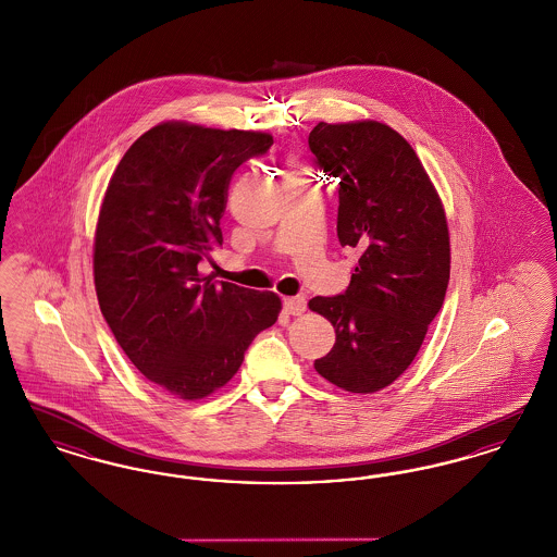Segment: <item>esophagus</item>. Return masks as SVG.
Returning <instances> with one entry per match:
<instances>
[{
	"instance_id": "34e87169",
	"label": "esophagus",
	"mask_w": 557,
	"mask_h": 557,
	"mask_svg": "<svg viewBox=\"0 0 557 557\" xmlns=\"http://www.w3.org/2000/svg\"><path fill=\"white\" fill-rule=\"evenodd\" d=\"M284 309L288 315H302L305 309H307V300L302 296H290V298H284Z\"/></svg>"
}]
</instances>
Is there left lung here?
I'll return each instance as SVG.
<instances>
[{
	"mask_svg": "<svg viewBox=\"0 0 557 557\" xmlns=\"http://www.w3.org/2000/svg\"><path fill=\"white\" fill-rule=\"evenodd\" d=\"M309 148L338 182V239L361 255L345 294L309 300L336 330L315 370L346 393L370 395L411 366L443 307L447 214L416 150L380 121L318 123Z\"/></svg>",
	"mask_w": 557,
	"mask_h": 557,
	"instance_id": "8db88e82",
	"label": "left lung"
}]
</instances>
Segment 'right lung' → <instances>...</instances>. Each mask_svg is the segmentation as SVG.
Returning <instances> with one entry per match:
<instances>
[{"mask_svg":"<svg viewBox=\"0 0 557 557\" xmlns=\"http://www.w3.org/2000/svg\"><path fill=\"white\" fill-rule=\"evenodd\" d=\"M271 144L269 133L166 121L133 141L108 182L94 238L98 302L133 366L173 397L225 386L282 311L273 292L198 271L223 242L234 171Z\"/></svg>","mask_w":557,"mask_h":557,"instance_id":"right-lung-1","label":"right lung"}]
</instances>
